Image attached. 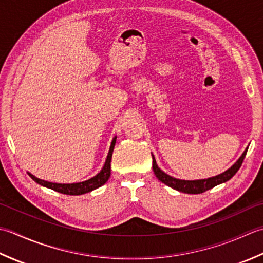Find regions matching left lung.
<instances>
[{
    "mask_svg": "<svg viewBox=\"0 0 263 263\" xmlns=\"http://www.w3.org/2000/svg\"><path fill=\"white\" fill-rule=\"evenodd\" d=\"M246 152H248V148L245 149L244 153L242 154V157L237 160V162L235 163L232 168H229L221 175H218L216 177H211V178H208V179L181 180V179L174 178V177H171L165 173H163V171L158 167L157 162H155V159L152 155L153 171H154V175L157 176V178L160 181H162L163 184L168 185L169 187H171V189L179 191V192H183V193H187V194H201V193H204L208 190H211L214 186L224 183V181H227L232 178V177L237 173L238 169L240 168V165H242V163L244 161V158L246 155Z\"/></svg>",
    "mask_w": 263,
    "mask_h": 263,
    "instance_id": "left-lung-1",
    "label": "left lung"
}]
</instances>
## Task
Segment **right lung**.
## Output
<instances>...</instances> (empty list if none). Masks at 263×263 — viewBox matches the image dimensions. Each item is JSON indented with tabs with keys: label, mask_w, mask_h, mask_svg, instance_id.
I'll return each instance as SVG.
<instances>
[{
	"label": "right lung",
	"mask_w": 263,
	"mask_h": 263,
	"mask_svg": "<svg viewBox=\"0 0 263 263\" xmlns=\"http://www.w3.org/2000/svg\"><path fill=\"white\" fill-rule=\"evenodd\" d=\"M116 139L117 137H115L114 141L111 143L110 151L108 154V158H106L103 169H102L95 177H93V178H90L88 180H85V181H82V183H76V184H57V183H50V181L42 180L31 174H28V175L33 178V180L36 181L37 184L45 186L47 189H51L53 191L62 193V194H66V195H82V194H85V193L92 192L96 189H99L100 186L105 184L110 178L111 158H112V152H114V148H115Z\"/></svg>",
	"instance_id": "add662e5"
}]
</instances>
